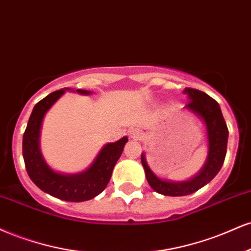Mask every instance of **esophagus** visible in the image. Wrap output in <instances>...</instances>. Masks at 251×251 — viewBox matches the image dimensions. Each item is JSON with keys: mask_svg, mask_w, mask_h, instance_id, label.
Listing matches in <instances>:
<instances>
[{"mask_svg": "<svg viewBox=\"0 0 251 251\" xmlns=\"http://www.w3.org/2000/svg\"><path fill=\"white\" fill-rule=\"evenodd\" d=\"M129 136H130L132 140H140V138L142 137V131L137 128L130 129V130H129Z\"/></svg>", "mask_w": 251, "mask_h": 251, "instance_id": "1", "label": "esophagus"}]
</instances>
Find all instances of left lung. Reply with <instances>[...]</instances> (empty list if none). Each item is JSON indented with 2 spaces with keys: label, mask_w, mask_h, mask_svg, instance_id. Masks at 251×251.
<instances>
[{
  "label": "left lung",
  "mask_w": 251,
  "mask_h": 251,
  "mask_svg": "<svg viewBox=\"0 0 251 251\" xmlns=\"http://www.w3.org/2000/svg\"><path fill=\"white\" fill-rule=\"evenodd\" d=\"M183 93L189 99V102L184 107L185 110L195 114L205 126L208 155L204 166L194 177L187 181H172L158 177L150 169L147 163L146 154L142 152L141 162L147 181L156 193L164 196H185L201 189L219 174L226 154L229 131L219 103L205 93L193 88H185Z\"/></svg>",
  "instance_id": "8db88e82"
}]
</instances>
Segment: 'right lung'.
Wrapping results in <instances>:
<instances>
[{"mask_svg":"<svg viewBox=\"0 0 251 251\" xmlns=\"http://www.w3.org/2000/svg\"><path fill=\"white\" fill-rule=\"evenodd\" d=\"M66 90L76 91L81 95L91 94L89 90L64 88L41 100L32 109L23 135V158L29 177L41 190L63 201L83 202L94 199L105 189L110 181L115 164L122 155L126 143L128 142V137L125 136L114 143L104 144L93 163L84 172L64 174L52 169L44 160L41 151V128L47 111L66 93Z\"/></svg>","mask_w":251,"mask_h":251,"instance_id":"obj_1","label":"right lung"}]
</instances>
